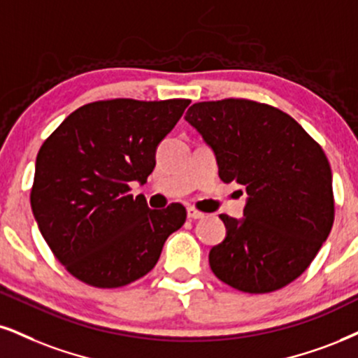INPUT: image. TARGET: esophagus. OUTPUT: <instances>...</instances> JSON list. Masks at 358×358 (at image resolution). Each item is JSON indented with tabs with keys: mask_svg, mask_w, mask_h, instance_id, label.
<instances>
[{
	"mask_svg": "<svg viewBox=\"0 0 358 358\" xmlns=\"http://www.w3.org/2000/svg\"><path fill=\"white\" fill-rule=\"evenodd\" d=\"M187 217L197 220V219H204L206 214L201 213V210L194 209V207H189V209H187Z\"/></svg>",
	"mask_w": 358,
	"mask_h": 358,
	"instance_id": "1",
	"label": "esophagus"
}]
</instances>
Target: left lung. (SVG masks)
Masks as SVG:
<instances>
[{
  "label": "left lung",
  "mask_w": 358,
  "mask_h": 358,
  "mask_svg": "<svg viewBox=\"0 0 358 358\" xmlns=\"http://www.w3.org/2000/svg\"><path fill=\"white\" fill-rule=\"evenodd\" d=\"M186 121L217 157L219 178L245 186L244 219L220 214L227 236L209 252L215 277L267 294L310 266L334 226L332 171L319 143L273 106L249 99L196 103Z\"/></svg>",
  "instance_id": "8db88e82"
}]
</instances>
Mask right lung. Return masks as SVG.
I'll return each mask as SVG.
<instances>
[{
	"label": "right lung",
	"instance_id": "add662e5",
	"mask_svg": "<svg viewBox=\"0 0 358 358\" xmlns=\"http://www.w3.org/2000/svg\"><path fill=\"white\" fill-rule=\"evenodd\" d=\"M189 99H109L81 106L44 141L31 209L55 257L87 285L116 289L156 266L162 245L186 222V207L149 209L132 197L156 166L157 144Z\"/></svg>",
	"mask_w": 358,
	"mask_h": 358
}]
</instances>
